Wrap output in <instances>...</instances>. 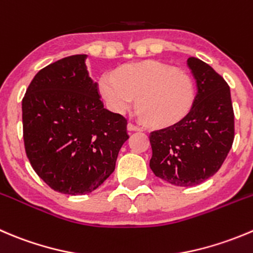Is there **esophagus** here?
Segmentation results:
<instances>
[{
	"instance_id": "esophagus-1",
	"label": "esophagus",
	"mask_w": 253,
	"mask_h": 253,
	"mask_svg": "<svg viewBox=\"0 0 253 253\" xmlns=\"http://www.w3.org/2000/svg\"><path fill=\"white\" fill-rule=\"evenodd\" d=\"M127 128H128V131H142V127L137 126V125H134L133 122H128Z\"/></svg>"
}]
</instances>
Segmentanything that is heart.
Segmentation results:
<instances>
[{"label": "heart", "instance_id": "1", "mask_svg": "<svg viewBox=\"0 0 253 253\" xmlns=\"http://www.w3.org/2000/svg\"><path fill=\"white\" fill-rule=\"evenodd\" d=\"M100 94L110 109L126 114L137 99V111L154 127L175 124L195 100L194 82L188 74L158 61L129 63L99 79Z\"/></svg>", "mask_w": 253, "mask_h": 253}]
</instances>
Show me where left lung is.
I'll use <instances>...</instances> for the list:
<instances>
[{
    "label": "left lung",
    "instance_id": "8db88e82",
    "mask_svg": "<svg viewBox=\"0 0 253 253\" xmlns=\"http://www.w3.org/2000/svg\"><path fill=\"white\" fill-rule=\"evenodd\" d=\"M197 83L192 109L180 121L149 134L156 176L176 186H194L214 175L234 142L235 121L227 83L209 64L186 60Z\"/></svg>",
    "mask_w": 253,
    "mask_h": 253
}]
</instances>
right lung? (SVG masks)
Segmentation results:
<instances>
[{"mask_svg":"<svg viewBox=\"0 0 253 253\" xmlns=\"http://www.w3.org/2000/svg\"><path fill=\"white\" fill-rule=\"evenodd\" d=\"M87 55L39 70L22 100L23 139L34 171L55 192H94L115 170L127 120L109 111L89 77Z\"/></svg>","mask_w":253,"mask_h":253,"instance_id":"obj_1","label":"right lung"}]
</instances>
